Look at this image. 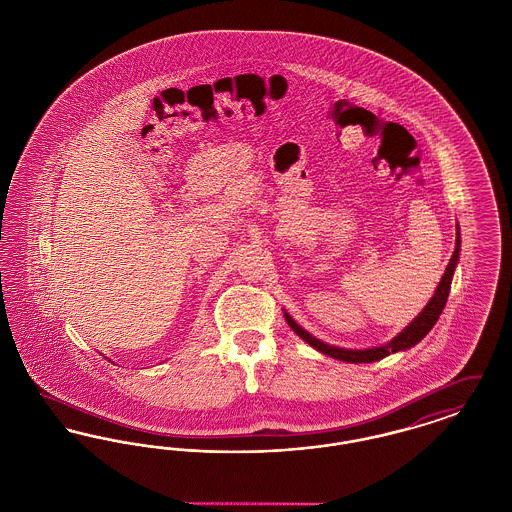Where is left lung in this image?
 I'll return each instance as SVG.
<instances>
[{"mask_svg": "<svg viewBox=\"0 0 512 512\" xmlns=\"http://www.w3.org/2000/svg\"><path fill=\"white\" fill-rule=\"evenodd\" d=\"M459 251H461V232L457 228L455 251H453L451 261H449V265H447L443 276H441V282H439L438 288H436V293L432 295L428 305L422 309V313L414 318L413 322L403 332H399L393 340L380 345V347H372V349H343V347H336V345H328L324 341L317 340L315 336H311L307 330H303L288 313H284V317H286V322L290 324V328L301 340L307 341L311 347H315L317 351L328 355V357H334V359L345 361V363H374V361H380V359L388 357L390 353L405 351V349L413 347L434 328V324L438 322L439 315H441V311H443V307L447 303V297H449L453 272H455L457 261H459Z\"/></svg>", "mask_w": 512, "mask_h": 512, "instance_id": "left-lung-1", "label": "left lung"}]
</instances>
